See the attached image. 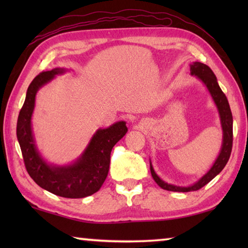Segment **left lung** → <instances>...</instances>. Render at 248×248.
<instances>
[{"instance_id": "left-lung-1", "label": "left lung", "mask_w": 248, "mask_h": 248, "mask_svg": "<svg viewBox=\"0 0 248 248\" xmlns=\"http://www.w3.org/2000/svg\"><path fill=\"white\" fill-rule=\"evenodd\" d=\"M190 71L192 75L198 77L201 81L205 84V86L208 87V90L210 92V94H211L213 100H215L217 109H219L222 129H223V144H222V149H221V153L219 155V157L217 158V161L211 167V170H210L198 183H196L195 185H192V186H189V187H178V186H174V185L163 182V180L159 178L156 174H155L152 165L150 164L151 174H152V177L155 180V183H156L159 187L163 188V189L170 190V191L188 192V191L199 190L200 188L205 186L209 182H211V180L224 169V166L226 165V163H228L230 158L231 152H232L233 117H232V112H231L228 98H226L225 94L220 89L219 84L217 82V78L215 73L212 72V70L210 69L207 64L201 63V62H195L194 64L190 65Z\"/></svg>"}]
</instances>
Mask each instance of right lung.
I'll use <instances>...</instances> for the list:
<instances>
[{
    "instance_id": "1",
    "label": "right lung",
    "mask_w": 248,
    "mask_h": 248,
    "mask_svg": "<svg viewBox=\"0 0 248 248\" xmlns=\"http://www.w3.org/2000/svg\"><path fill=\"white\" fill-rule=\"evenodd\" d=\"M63 69L44 71L32 79L28 86L26 99L20 109L16 134L22 150L24 164L28 174L38 186L64 198H84L99 190L106 179L110 164V153L114 145L128 131L124 121L107 129H99L92 139L82 157L73 165L53 167L37 152L31 133V114L35 107L36 93L41 86L52 79Z\"/></svg>"
}]
</instances>
